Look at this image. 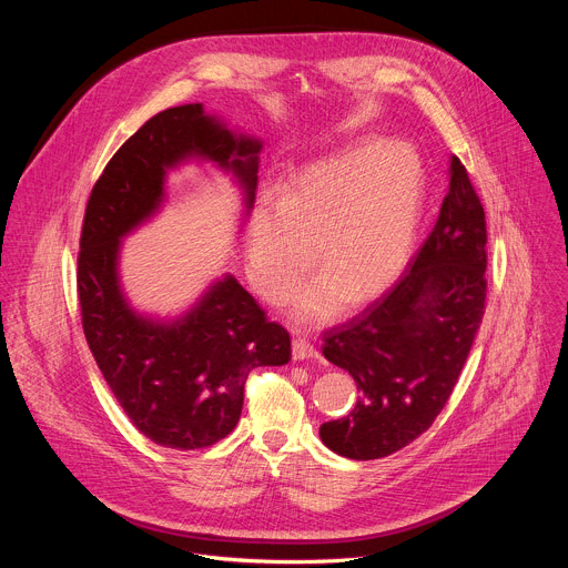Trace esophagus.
I'll return each instance as SVG.
<instances>
[{"label": "esophagus", "instance_id": "obj_1", "mask_svg": "<svg viewBox=\"0 0 568 568\" xmlns=\"http://www.w3.org/2000/svg\"><path fill=\"white\" fill-rule=\"evenodd\" d=\"M292 355H294V359H314V357H318L316 348L305 337H294Z\"/></svg>", "mask_w": 568, "mask_h": 568}]
</instances>
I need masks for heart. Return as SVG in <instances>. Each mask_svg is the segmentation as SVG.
<instances>
[{
	"label": "heart",
	"instance_id": "obj_1",
	"mask_svg": "<svg viewBox=\"0 0 568 568\" xmlns=\"http://www.w3.org/2000/svg\"><path fill=\"white\" fill-rule=\"evenodd\" d=\"M425 175L402 143L366 139L314 161L278 200H263L247 222V274L270 303H283L310 265L326 270L294 298L305 321L337 312L346 294L364 303L409 265L420 226Z\"/></svg>",
	"mask_w": 568,
	"mask_h": 568
}]
</instances>
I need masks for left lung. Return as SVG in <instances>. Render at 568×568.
<instances>
[{
  "instance_id": "obj_1",
  "label": "left lung",
  "mask_w": 568,
  "mask_h": 568,
  "mask_svg": "<svg viewBox=\"0 0 568 568\" xmlns=\"http://www.w3.org/2000/svg\"><path fill=\"white\" fill-rule=\"evenodd\" d=\"M488 229L458 156L425 245L399 281L342 326L323 333V357L348 371L357 402L318 434L355 460L384 458L425 434L447 404L488 296Z\"/></svg>"
}]
</instances>
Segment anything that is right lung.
<instances>
[{
	"mask_svg": "<svg viewBox=\"0 0 568 568\" xmlns=\"http://www.w3.org/2000/svg\"><path fill=\"white\" fill-rule=\"evenodd\" d=\"M261 148L206 116L202 103L171 108L114 152L90 193L75 274L83 333L132 425L161 447L200 449L229 436L250 373L287 364L292 342L233 276L180 321L143 318L119 285V240L154 213L166 171L193 154L233 171L252 206Z\"/></svg>",
	"mask_w": 568,
	"mask_h": 568,
	"instance_id": "right-lung-1",
	"label": "right lung"
}]
</instances>
